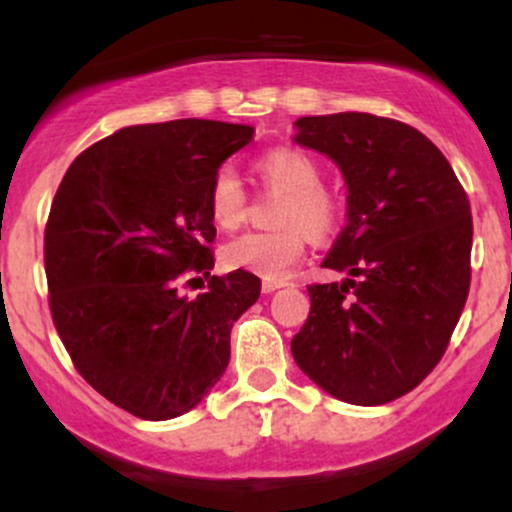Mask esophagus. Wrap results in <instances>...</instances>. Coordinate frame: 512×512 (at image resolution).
Returning a JSON list of instances; mask_svg holds the SVG:
<instances>
[{
	"instance_id": "obj_1",
	"label": "esophagus",
	"mask_w": 512,
	"mask_h": 512,
	"mask_svg": "<svg viewBox=\"0 0 512 512\" xmlns=\"http://www.w3.org/2000/svg\"><path fill=\"white\" fill-rule=\"evenodd\" d=\"M284 286H286V281H269V279H264L262 281V293H274V291L284 289Z\"/></svg>"
}]
</instances>
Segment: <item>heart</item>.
Returning <instances> with one entry per match:
<instances>
[{
    "instance_id": "heart-1",
    "label": "heart",
    "mask_w": 512,
    "mask_h": 512,
    "mask_svg": "<svg viewBox=\"0 0 512 512\" xmlns=\"http://www.w3.org/2000/svg\"><path fill=\"white\" fill-rule=\"evenodd\" d=\"M257 173L274 190L284 192L276 231H250L228 240L221 260L228 269H240L276 281L291 272L303 257L308 233L327 238L337 228L339 202L322 190V175L310 156L296 149L269 151L257 161ZM209 214L223 231H233L245 219V192L231 168H221L209 187Z\"/></svg>"
}]
</instances>
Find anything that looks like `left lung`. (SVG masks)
Instances as JSON below:
<instances>
[{"mask_svg": "<svg viewBox=\"0 0 512 512\" xmlns=\"http://www.w3.org/2000/svg\"><path fill=\"white\" fill-rule=\"evenodd\" d=\"M293 142L332 158L346 226L291 339L298 368L332 397L378 407L407 395L448 349L469 293L472 211L448 158L419 129L368 113L298 117Z\"/></svg>", "mask_w": 512, "mask_h": 512, "instance_id": "1", "label": "left lung"}]
</instances>
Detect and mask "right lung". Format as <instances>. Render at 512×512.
<instances>
[{"mask_svg": "<svg viewBox=\"0 0 512 512\" xmlns=\"http://www.w3.org/2000/svg\"><path fill=\"white\" fill-rule=\"evenodd\" d=\"M255 129L216 120L134 125L74 158L45 226L52 322L76 370L129 414L197 407L231 358V327L260 298L250 272L209 276V187ZM210 279L187 299L179 289Z\"/></svg>", "mask_w": 512, "mask_h": 512, "instance_id": "right-lung-1", "label": "right lung"}]
</instances>
